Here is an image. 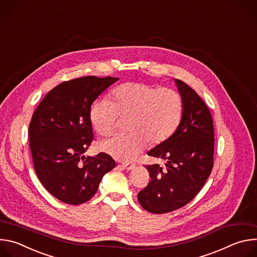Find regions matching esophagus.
Wrapping results in <instances>:
<instances>
[{
    "mask_svg": "<svg viewBox=\"0 0 257 257\" xmlns=\"http://www.w3.org/2000/svg\"><path fill=\"white\" fill-rule=\"evenodd\" d=\"M122 166L126 169V170H133L134 168H135V164H133V163H122Z\"/></svg>",
    "mask_w": 257,
    "mask_h": 257,
    "instance_id": "1",
    "label": "esophagus"
}]
</instances>
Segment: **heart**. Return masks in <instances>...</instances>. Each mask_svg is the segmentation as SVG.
<instances>
[{"label": "heart", "mask_w": 257, "mask_h": 257, "mask_svg": "<svg viewBox=\"0 0 257 257\" xmlns=\"http://www.w3.org/2000/svg\"><path fill=\"white\" fill-rule=\"evenodd\" d=\"M182 113L179 94L169 87L127 82L113 92V102L103 99L90 112L95 131L102 136L113 133L121 120H130L127 135H115L98 143V149L118 160L134 159L149 143L156 146L176 130Z\"/></svg>", "instance_id": "heart-1"}]
</instances>
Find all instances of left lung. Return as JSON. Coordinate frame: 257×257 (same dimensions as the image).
Segmentation results:
<instances>
[{
    "instance_id": "8db88e82",
    "label": "left lung",
    "mask_w": 257,
    "mask_h": 257,
    "mask_svg": "<svg viewBox=\"0 0 257 257\" xmlns=\"http://www.w3.org/2000/svg\"><path fill=\"white\" fill-rule=\"evenodd\" d=\"M182 97L181 122L172 136L148 155L166 161L146 165L151 182L139 191L140 205L153 213H167L190 202L200 191L213 167L214 133L209 109L182 80H175Z\"/></svg>"
}]
</instances>
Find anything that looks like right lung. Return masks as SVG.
Listing matches in <instances>:
<instances>
[{"instance_id": "obj_1", "label": "right lung", "mask_w": 257, "mask_h": 257, "mask_svg": "<svg viewBox=\"0 0 257 257\" xmlns=\"http://www.w3.org/2000/svg\"><path fill=\"white\" fill-rule=\"evenodd\" d=\"M118 79L85 76L65 81L49 91L32 115L28 135L35 173L62 202L88 201L103 175L116 166L104 153L86 158L83 154L93 140L91 104Z\"/></svg>"}]
</instances>
